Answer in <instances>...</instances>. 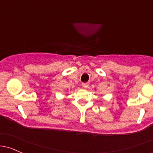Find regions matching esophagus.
I'll return each instance as SVG.
<instances>
[{
    "mask_svg": "<svg viewBox=\"0 0 153 153\" xmlns=\"http://www.w3.org/2000/svg\"><path fill=\"white\" fill-rule=\"evenodd\" d=\"M89 83H82V86L84 88H88V86H89Z\"/></svg>",
    "mask_w": 153,
    "mask_h": 153,
    "instance_id": "obj_1",
    "label": "esophagus"
}]
</instances>
